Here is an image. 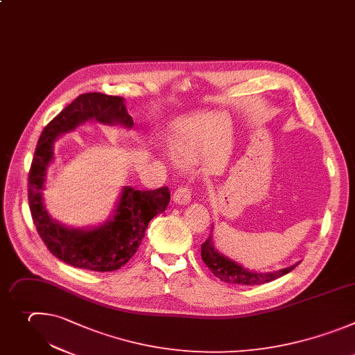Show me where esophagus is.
<instances>
[{
	"label": "esophagus",
	"instance_id": "esophagus-1",
	"mask_svg": "<svg viewBox=\"0 0 355 355\" xmlns=\"http://www.w3.org/2000/svg\"><path fill=\"white\" fill-rule=\"evenodd\" d=\"M191 200V189L189 184L179 186L173 193V201L178 204H187Z\"/></svg>",
	"mask_w": 355,
	"mask_h": 355
}]
</instances>
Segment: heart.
Listing matches in <instances>:
<instances>
[{
	"instance_id": "1",
	"label": "heart",
	"mask_w": 355,
	"mask_h": 355,
	"mask_svg": "<svg viewBox=\"0 0 355 355\" xmlns=\"http://www.w3.org/2000/svg\"><path fill=\"white\" fill-rule=\"evenodd\" d=\"M175 153L182 162H190L194 155L193 147H190L187 143H178L175 146Z\"/></svg>"
}]
</instances>
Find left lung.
Returning <instances> with one entry per match:
<instances>
[{
    "instance_id": "8db88e82",
    "label": "left lung",
    "mask_w": 355,
    "mask_h": 355,
    "mask_svg": "<svg viewBox=\"0 0 355 355\" xmlns=\"http://www.w3.org/2000/svg\"><path fill=\"white\" fill-rule=\"evenodd\" d=\"M201 259L205 263V266L211 270V272L217 278L228 282V284H236V286L266 284V282H270L281 275H284L297 267V264H294L291 267L272 271V272L249 271L245 267L239 266L238 263L218 253V250H216L214 245L211 242V236L207 238L205 242H202L201 245Z\"/></svg>"
}]
</instances>
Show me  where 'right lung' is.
Listing matches in <instances>:
<instances>
[{
    "label": "right lung",
    "instance_id": "obj_1",
    "mask_svg": "<svg viewBox=\"0 0 355 355\" xmlns=\"http://www.w3.org/2000/svg\"><path fill=\"white\" fill-rule=\"evenodd\" d=\"M91 119L125 127L134 124L120 96L89 92L71 102L40 134L28 179L29 208L39 236L57 259L78 268L113 271L134 256L150 221L166 209L171 193L166 186L155 190L124 187L113 220L94 230H68L51 220L43 205L42 190L53 159V144L60 134Z\"/></svg>",
    "mask_w": 355,
    "mask_h": 355
}]
</instances>
